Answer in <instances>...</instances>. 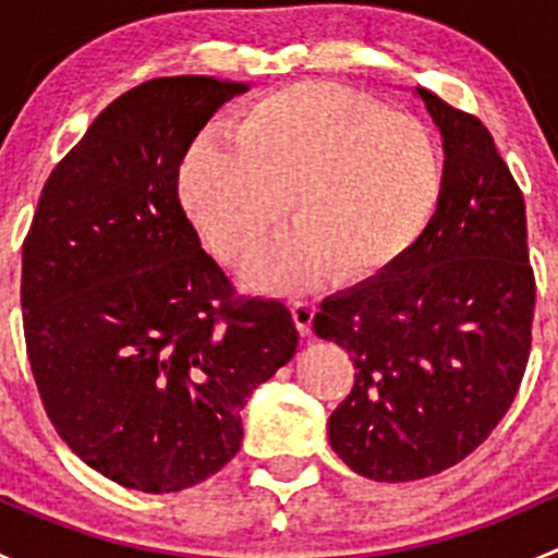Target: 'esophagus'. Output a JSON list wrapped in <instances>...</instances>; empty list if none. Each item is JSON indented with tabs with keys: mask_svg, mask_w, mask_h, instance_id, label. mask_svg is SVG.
I'll use <instances>...</instances> for the list:
<instances>
[{
	"mask_svg": "<svg viewBox=\"0 0 558 558\" xmlns=\"http://www.w3.org/2000/svg\"><path fill=\"white\" fill-rule=\"evenodd\" d=\"M291 315H294L296 329H300L302 335H311V329H313V315H315L313 302H307V300H291Z\"/></svg>",
	"mask_w": 558,
	"mask_h": 558,
	"instance_id": "obj_1",
	"label": "esophagus"
}]
</instances>
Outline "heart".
<instances>
[{"instance_id":"1","label":"heart","mask_w":558,"mask_h":558,"mask_svg":"<svg viewBox=\"0 0 558 558\" xmlns=\"http://www.w3.org/2000/svg\"><path fill=\"white\" fill-rule=\"evenodd\" d=\"M442 156L424 121L326 83L267 94L240 116L232 145L202 143L180 196L213 251L245 264L283 216L296 223L267 258L278 283L331 269L367 280L397 264L435 216Z\"/></svg>"}]
</instances>
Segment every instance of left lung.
<instances>
[{"label":"left lung","mask_w":558,"mask_h":558,"mask_svg":"<svg viewBox=\"0 0 558 558\" xmlns=\"http://www.w3.org/2000/svg\"><path fill=\"white\" fill-rule=\"evenodd\" d=\"M418 97L446 150L435 216L397 264L326 296L313 318L356 369L329 415L331 448L384 483L437 475L475 451L513 404L532 348L519 183L475 116L426 88Z\"/></svg>","instance_id":"left-lung-1"}]
</instances>
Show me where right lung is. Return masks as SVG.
<instances>
[{
  "label": "right lung",
  "instance_id": "obj_1",
  "mask_svg": "<svg viewBox=\"0 0 558 558\" xmlns=\"http://www.w3.org/2000/svg\"><path fill=\"white\" fill-rule=\"evenodd\" d=\"M247 83L156 77L56 165L24 240L21 311L39 399L92 470L145 494L216 475L247 397L300 342L278 300L234 296L178 196L180 165Z\"/></svg>",
  "mask_w": 558,
  "mask_h": 558
}]
</instances>
